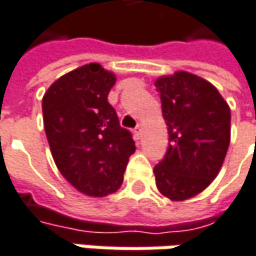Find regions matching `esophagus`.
<instances>
[{"mask_svg": "<svg viewBox=\"0 0 256 256\" xmlns=\"http://www.w3.org/2000/svg\"><path fill=\"white\" fill-rule=\"evenodd\" d=\"M134 134H136V138L137 140H140L141 138V125L138 124L137 126H136V130H134Z\"/></svg>", "mask_w": 256, "mask_h": 256, "instance_id": "obj_1", "label": "esophagus"}]
</instances>
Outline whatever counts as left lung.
I'll list each match as a JSON object with an SVG mask.
<instances>
[{
    "label": "left lung",
    "mask_w": 256,
    "mask_h": 256,
    "mask_svg": "<svg viewBox=\"0 0 256 256\" xmlns=\"http://www.w3.org/2000/svg\"><path fill=\"white\" fill-rule=\"evenodd\" d=\"M169 147L154 166L157 190L172 201L202 192L218 174L230 144V108L207 80L178 71L154 82Z\"/></svg>",
    "instance_id": "8db88e82"
}]
</instances>
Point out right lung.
<instances>
[{
	"label": "right lung",
	"mask_w": 256,
	"mask_h": 256,
	"mask_svg": "<svg viewBox=\"0 0 256 256\" xmlns=\"http://www.w3.org/2000/svg\"><path fill=\"white\" fill-rule=\"evenodd\" d=\"M116 77L86 64L54 82L42 99L44 125L58 170L77 190L106 196L124 180L136 142L119 125L108 94Z\"/></svg>",
	"instance_id": "1"
}]
</instances>
